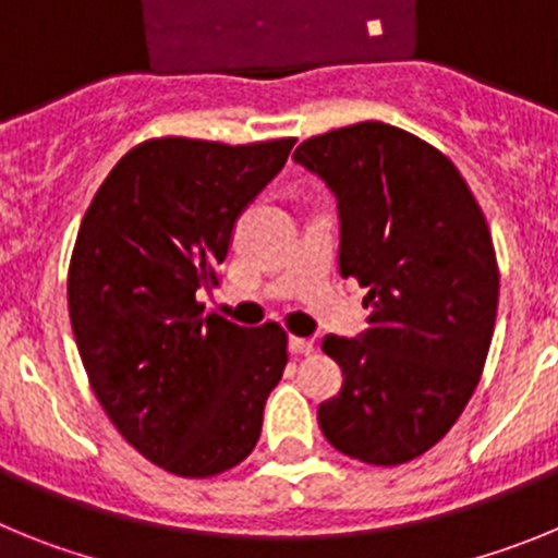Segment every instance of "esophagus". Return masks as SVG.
Wrapping results in <instances>:
<instances>
[{"mask_svg": "<svg viewBox=\"0 0 558 558\" xmlns=\"http://www.w3.org/2000/svg\"><path fill=\"white\" fill-rule=\"evenodd\" d=\"M290 352L310 357L315 352V343L310 338H290Z\"/></svg>", "mask_w": 558, "mask_h": 558, "instance_id": "obj_1", "label": "esophagus"}]
</instances>
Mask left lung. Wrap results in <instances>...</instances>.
Wrapping results in <instances>:
<instances>
[{
	"label": "left lung",
	"mask_w": 558,
	"mask_h": 558,
	"mask_svg": "<svg viewBox=\"0 0 558 558\" xmlns=\"http://www.w3.org/2000/svg\"><path fill=\"white\" fill-rule=\"evenodd\" d=\"M293 159L335 192L340 276L372 307L360 338H324L343 386L318 425L343 456L408 463L456 425L489 354L500 293L489 226L458 167L402 128H338Z\"/></svg>",
	"instance_id": "obj_1"
}]
</instances>
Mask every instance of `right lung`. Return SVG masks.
Here are the masks:
<instances>
[{
  "label": "right lung",
  "mask_w": 558,
  "mask_h": 558,
  "mask_svg": "<svg viewBox=\"0 0 558 558\" xmlns=\"http://www.w3.org/2000/svg\"><path fill=\"white\" fill-rule=\"evenodd\" d=\"M295 140L254 145L165 136L128 150L83 215L69 318L102 411L147 461L211 477L251 456L288 366L279 324L204 315L245 206Z\"/></svg>",
  "instance_id": "add662e5"
}]
</instances>
